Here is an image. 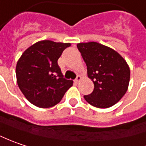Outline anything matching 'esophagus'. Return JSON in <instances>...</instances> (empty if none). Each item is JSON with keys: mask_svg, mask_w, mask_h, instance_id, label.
<instances>
[{"mask_svg": "<svg viewBox=\"0 0 146 146\" xmlns=\"http://www.w3.org/2000/svg\"><path fill=\"white\" fill-rule=\"evenodd\" d=\"M80 80H81V76H77L76 79L74 81H75V83H76V84H78Z\"/></svg>", "mask_w": 146, "mask_h": 146, "instance_id": "obj_1", "label": "esophagus"}]
</instances>
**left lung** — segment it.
I'll use <instances>...</instances> for the list:
<instances>
[{"label":"left lung","instance_id":"obj_1","mask_svg":"<svg viewBox=\"0 0 146 146\" xmlns=\"http://www.w3.org/2000/svg\"><path fill=\"white\" fill-rule=\"evenodd\" d=\"M77 48L87 66V75L94 83V91L84 99L98 108L116 104L124 96L130 81L126 60L113 48L96 42H80Z\"/></svg>","mask_w":146,"mask_h":146}]
</instances>
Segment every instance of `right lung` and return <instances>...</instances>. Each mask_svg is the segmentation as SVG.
<instances>
[{"label":"right lung","instance_id":"1","mask_svg":"<svg viewBox=\"0 0 146 146\" xmlns=\"http://www.w3.org/2000/svg\"><path fill=\"white\" fill-rule=\"evenodd\" d=\"M69 42L42 40L35 42L21 55L16 65L19 88L28 101L42 108L57 104L73 80L63 78L57 60Z\"/></svg>","mask_w":146,"mask_h":146}]
</instances>
